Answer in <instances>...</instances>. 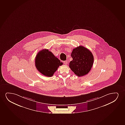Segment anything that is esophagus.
Returning <instances> with one entry per match:
<instances>
[{"mask_svg":"<svg viewBox=\"0 0 125 125\" xmlns=\"http://www.w3.org/2000/svg\"><path fill=\"white\" fill-rule=\"evenodd\" d=\"M63 63L65 64V65H67V61H63Z\"/></svg>","mask_w":125,"mask_h":125,"instance_id":"34e87169","label":"esophagus"}]
</instances>
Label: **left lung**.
I'll return each instance as SVG.
<instances>
[{
    "instance_id": "8db88e82",
    "label": "left lung",
    "mask_w": 125,
    "mask_h": 125,
    "mask_svg": "<svg viewBox=\"0 0 125 125\" xmlns=\"http://www.w3.org/2000/svg\"><path fill=\"white\" fill-rule=\"evenodd\" d=\"M73 60L69 67L75 74L79 77L87 74L92 67L94 57L90 50L82 46L73 49L71 53Z\"/></svg>"
}]
</instances>
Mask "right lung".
<instances>
[{
  "label": "right lung",
  "mask_w": 125,
  "mask_h": 125,
  "mask_svg": "<svg viewBox=\"0 0 125 125\" xmlns=\"http://www.w3.org/2000/svg\"><path fill=\"white\" fill-rule=\"evenodd\" d=\"M63 63L47 49H43L38 53L35 58V66L42 75L52 77L58 67Z\"/></svg>",
  "instance_id": "add662e5"
}]
</instances>
